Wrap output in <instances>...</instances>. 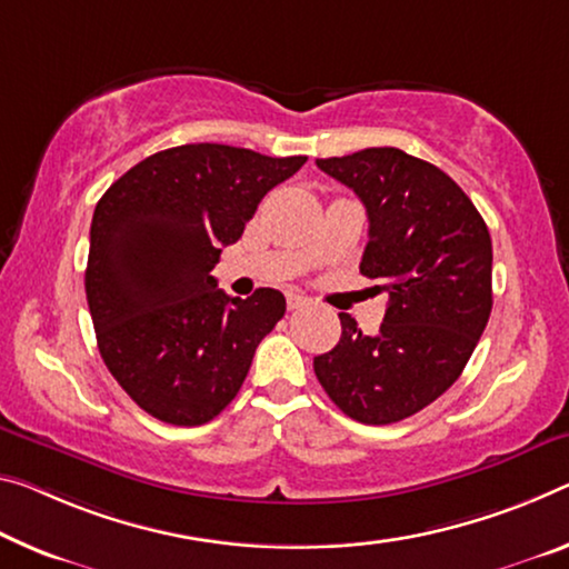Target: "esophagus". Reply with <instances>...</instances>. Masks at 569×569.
Returning <instances> with one entry per match:
<instances>
[{
	"label": "esophagus",
	"instance_id": "esophagus-1",
	"mask_svg": "<svg viewBox=\"0 0 569 569\" xmlns=\"http://www.w3.org/2000/svg\"><path fill=\"white\" fill-rule=\"evenodd\" d=\"M286 303H288V309H303V306H309L311 303V299H306L303 293H288L286 296Z\"/></svg>",
	"mask_w": 569,
	"mask_h": 569
}]
</instances>
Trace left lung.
Returning <instances> with one entry per match:
<instances>
[{"instance_id": "left-lung-1", "label": "left lung", "mask_w": 569, "mask_h": 569, "mask_svg": "<svg viewBox=\"0 0 569 569\" xmlns=\"http://www.w3.org/2000/svg\"><path fill=\"white\" fill-rule=\"evenodd\" d=\"M355 189L369 220L359 270L390 296L380 331L339 313V345L313 357L331 402L365 426H390L438 400L491 317V236L446 171L395 147L317 159Z\"/></svg>"}]
</instances>
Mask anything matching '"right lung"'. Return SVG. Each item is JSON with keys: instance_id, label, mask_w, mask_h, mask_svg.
<instances>
[{"instance_id": "obj_1", "label": "right lung", "mask_w": 569, "mask_h": 569, "mask_svg": "<svg viewBox=\"0 0 569 569\" xmlns=\"http://www.w3.org/2000/svg\"><path fill=\"white\" fill-rule=\"evenodd\" d=\"M306 157L184 143L106 189L90 222L86 296L98 351L126 395L169 426H202L246 382L286 313L276 288L232 299L212 268Z\"/></svg>"}]
</instances>
